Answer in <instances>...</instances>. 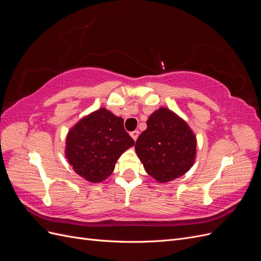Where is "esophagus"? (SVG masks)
I'll use <instances>...</instances> for the list:
<instances>
[{"mask_svg":"<svg viewBox=\"0 0 261 261\" xmlns=\"http://www.w3.org/2000/svg\"><path fill=\"white\" fill-rule=\"evenodd\" d=\"M130 136H132V138H133L134 140H137V138H138V136H139V132H138V130L132 132V133H130Z\"/></svg>","mask_w":261,"mask_h":261,"instance_id":"34e87169","label":"esophagus"}]
</instances>
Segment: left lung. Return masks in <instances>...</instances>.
<instances>
[{"mask_svg":"<svg viewBox=\"0 0 261 261\" xmlns=\"http://www.w3.org/2000/svg\"><path fill=\"white\" fill-rule=\"evenodd\" d=\"M197 139L188 124L167 108L149 116L135 149L146 172L159 183L184 175L193 167Z\"/></svg>","mask_w":261,"mask_h":261,"instance_id":"8db88e82","label":"left lung"}]
</instances>
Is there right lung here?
<instances>
[{
  "instance_id": "add662e5",
  "label": "right lung",
  "mask_w": 261,
  "mask_h": 261,
  "mask_svg": "<svg viewBox=\"0 0 261 261\" xmlns=\"http://www.w3.org/2000/svg\"><path fill=\"white\" fill-rule=\"evenodd\" d=\"M65 155L78 175L100 183L112 174L121 154L135 145L122 117L101 108L78 121L66 136Z\"/></svg>"
}]
</instances>
